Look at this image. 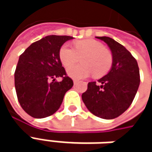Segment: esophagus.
<instances>
[{"instance_id":"obj_1","label":"esophagus","mask_w":152,"mask_h":152,"mask_svg":"<svg viewBox=\"0 0 152 152\" xmlns=\"http://www.w3.org/2000/svg\"><path fill=\"white\" fill-rule=\"evenodd\" d=\"M77 82H78V80H73V83H74V85H76Z\"/></svg>"}]
</instances>
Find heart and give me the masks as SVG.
Masks as SVG:
<instances>
[{"label":"heart","mask_w":152,"mask_h":152,"mask_svg":"<svg viewBox=\"0 0 152 152\" xmlns=\"http://www.w3.org/2000/svg\"><path fill=\"white\" fill-rule=\"evenodd\" d=\"M75 49L67 44L63 45L59 50V58L64 66H69L82 58L83 63L70 67L67 74L74 79H83L92 74L101 77L108 72L112 65V53L104 48L99 41L86 39L76 41Z\"/></svg>","instance_id":"b5f03b06"}]
</instances>
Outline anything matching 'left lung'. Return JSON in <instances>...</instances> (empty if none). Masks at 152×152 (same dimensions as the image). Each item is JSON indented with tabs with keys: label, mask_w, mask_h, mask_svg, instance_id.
I'll list each match as a JSON object with an SVG mask.
<instances>
[{
	"label": "left lung",
	"mask_w": 152,
	"mask_h": 152,
	"mask_svg": "<svg viewBox=\"0 0 152 152\" xmlns=\"http://www.w3.org/2000/svg\"><path fill=\"white\" fill-rule=\"evenodd\" d=\"M103 40L112 51V68L106 76L89 82L82 100L89 112L98 117L112 120L127 110L140 84L136 59L125 47L108 37H96Z\"/></svg>",
	"instance_id": "1"
}]
</instances>
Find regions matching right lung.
<instances>
[{
	"label": "right lung",
	"mask_w": 152,
	"mask_h": 152,
	"mask_svg": "<svg viewBox=\"0 0 152 152\" xmlns=\"http://www.w3.org/2000/svg\"><path fill=\"white\" fill-rule=\"evenodd\" d=\"M68 36H47L32 43L18 58L15 86L22 108L34 118L50 116L58 110L66 91L73 86L59 58ZM62 77L61 82L55 81Z\"/></svg>",
	"instance_id": "obj_1"
}]
</instances>
